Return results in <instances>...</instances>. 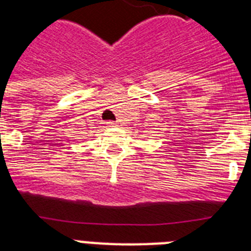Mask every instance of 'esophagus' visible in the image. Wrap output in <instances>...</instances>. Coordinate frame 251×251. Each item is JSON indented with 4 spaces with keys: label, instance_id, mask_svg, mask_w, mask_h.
I'll list each match as a JSON object with an SVG mask.
<instances>
[{
    "label": "esophagus",
    "instance_id": "34e87169",
    "mask_svg": "<svg viewBox=\"0 0 251 251\" xmlns=\"http://www.w3.org/2000/svg\"><path fill=\"white\" fill-rule=\"evenodd\" d=\"M115 122H106V126H108V127H114L115 126Z\"/></svg>",
    "mask_w": 251,
    "mask_h": 251
}]
</instances>
